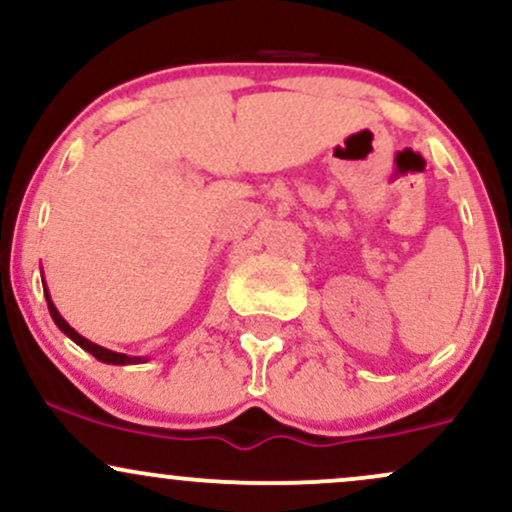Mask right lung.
I'll use <instances>...</instances> for the list:
<instances>
[{
  "label": "right lung",
  "mask_w": 512,
  "mask_h": 512,
  "mask_svg": "<svg viewBox=\"0 0 512 512\" xmlns=\"http://www.w3.org/2000/svg\"><path fill=\"white\" fill-rule=\"evenodd\" d=\"M43 289H45V301H48V310H50L52 320H55V325L60 327V330H62L64 334H67V337L72 339L74 344H79L81 349L88 351V354H91V356H96L98 361H103V363H113V366H127V363H144V358H142V356H127V354H117V351H110V349H105V346H98V344L88 342L86 337H81V334L76 332L74 327H69V322L64 320V317L60 315V310L55 308V303H52V298H50V291H48V286H45V279H43Z\"/></svg>",
  "instance_id": "right-lung-1"
}]
</instances>
